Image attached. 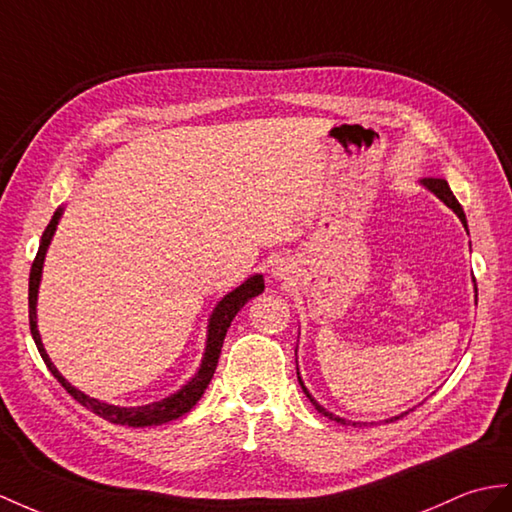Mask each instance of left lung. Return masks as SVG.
<instances>
[{
    "instance_id": "1",
    "label": "left lung",
    "mask_w": 512,
    "mask_h": 512,
    "mask_svg": "<svg viewBox=\"0 0 512 512\" xmlns=\"http://www.w3.org/2000/svg\"><path fill=\"white\" fill-rule=\"evenodd\" d=\"M421 184L423 186H426V189L428 191H432L436 197H439L441 199V202L445 204V206H450L452 210H454V213L458 215V219L460 221H463V226L467 228V219H465V213H463V206H460L458 204V199L454 197V193L450 191V184H447L445 180H441V178H423L421 180ZM297 380H299V384H302V389H304V393H306V397H308V400L310 402H313V406L319 410V413L323 415V417H328V419H332V421H336V423H343V426H345V419H341V417H336V415H332V413H328V410L326 408H323V406H319L317 402H315V397L313 395H310L308 393V389H306V386H304V382H302V378H299V371H297ZM402 417V415H400ZM400 417H393V419H400ZM391 419V421H393Z\"/></svg>"
}]
</instances>
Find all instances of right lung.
I'll use <instances>...</instances> for the list:
<instances>
[{
    "label": "right lung",
    "mask_w": 512,
    "mask_h": 512,
    "mask_svg": "<svg viewBox=\"0 0 512 512\" xmlns=\"http://www.w3.org/2000/svg\"><path fill=\"white\" fill-rule=\"evenodd\" d=\"M60 215H62V208L56 210L52 221L47 223V228H45V232L41 236L39 252H36V258H34L32 269H30V291H28L30 332H32V339H34L36 347H39L41 358L45 360L47 369L52 371V376L62 386H65V391L73 397V400H78L82 406L93 410L95 415H99V417L110 421V423H121V426H134V428L160 426V423L173 421V419L182 417L184 413H189V410L199 402V397L204 395L208 382L213 380V373L217 369L219 354H221V347H223V339H226V332L230 328L232 319L249 302V299L265 291L263 276H260V273H256V276L247 278L241 286H236L232 293H228L217 304V308L213 310V315H210V321H208V339H206V352H204V358H202V365H199V371L191 378V382H186L178 393H173V395L165 397V400H160V402L145 404V406H130V408H126V406L104 404V402L95 400V397L84 395L82 391L76 389V386H71L65 378L60 376V371L54 367L52 360H49L45 347H43V341H41L39 328H36V297H39L43 260H45V252H47V247H49V241H52V236L56 232Z\"/></svg>",
    "instance_id": "1"
}]
</instances>
